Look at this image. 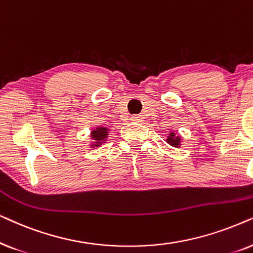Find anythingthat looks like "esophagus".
I'll list each match as a JSON object with an SVG mask.
<instances>
[{
    "instance_id": "34e87169",
    "label": "esophagus",
    "mask_w": 253,
    "mask_h": 253,
    "mask_svg": "<svg viewBox=\"0 0 253 253\" xmlns=\"http://www.w3.org/2000/svg\"><path fill=\"white\" fill-rule=\"evenodd\" d=\"M130 120H132L133 123H142L143 117L142 116H132L130 117Z\"/></svg>"
}]
</instances>
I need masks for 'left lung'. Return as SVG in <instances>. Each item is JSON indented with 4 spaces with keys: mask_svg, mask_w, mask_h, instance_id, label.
I'll use <instances>...</instances> for the list:
<instances>
[{
    "mask_svg": "<svg viewBox=\"0 0 253 253\" xmlns=\"http://www.w3.org/2000/svg\"><path fill=\"white\" fill-rule=\"evenodd\" d=\"M166 142L169 143L170 146H172L174 148H180L183 140H181V136L179 135V134H178L177 130L170 129V132H169V134H168V136H167Z\"/></svg>",
    "mask_w": 253,
    "mask_h": 253,
    "instance_id": "1",
    "label": "left lung"
}]
</instances>
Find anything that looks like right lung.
I'll return each instance as SVG.
<instances>
[{
	"label": "right lung",
	"instance_id": "add662e5",
	"mask_svg": "<svg viewBox=\"0 0 253 253\" xmlns=\"http://www.w3.org/2000/svg\"><path fill=\"white\" fill-rule=\"evenodd\" d=\"M109 133H110L109 127L98 126V127H96V128H92L91 130H90V135H89L91 142L87 144V146H89L90 148H92V149L103 146V144L106 142L107 137H109V135H110Z\"/></svg>",
	"mask_w": 253,
	"mask_h": 253
}]
</instances>
